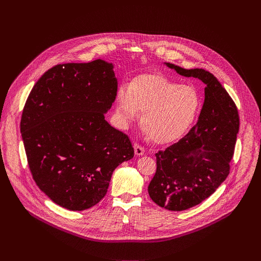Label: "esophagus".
I'll use <instances>...</instances> for the list:
<instances>
[{
    "label": "esophagus",
    "mask_w": 261,
    "mask_h": 261,
    "mask_svg": "<svg viewBox=\"0 0 261 261\" xmlns=\"http://www.w3.org/2000/svg\"><path fill=\"white\" fill-rule=\"evenodd\" d=\"M144 147L143 146H141L140 144H138V143H135L134 144V152H135V154L137 155V156H141V155H143L144 154Z\"/></svg>",
    "instance_id": "obj_1"
}]
</instances>
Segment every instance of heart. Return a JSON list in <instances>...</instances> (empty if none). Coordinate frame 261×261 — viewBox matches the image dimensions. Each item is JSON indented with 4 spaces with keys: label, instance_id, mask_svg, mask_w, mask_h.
Instances as JSON below:
<instances>
[{
    "label": "heart",
    "instance_id": "b5f03b06",
    "mask_svg": "<svg viewBox=\"0 0 261 261\" xmlns=\"http://www.w3.org/2000/svg\"><path fill=\"white\" fill-rule=\"evenodd\" d=\"M201 107L193 87L172 82L162 74H142L118 93V115L124 122L144 113L141 125L153 142L167 144L181 138Z\"/></svg>",
    "mask_w": 261,
    "mask_h": 261
}]
</instances>
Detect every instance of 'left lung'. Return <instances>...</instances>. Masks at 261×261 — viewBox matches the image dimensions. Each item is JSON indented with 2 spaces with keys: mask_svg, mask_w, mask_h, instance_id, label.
Masks as SVG:
<instances>
[{
  "mask_svg": "<svg viewBox=\"0 0 261 261\" xmlns=\"http://www.w3.org/2000/svg\"><path fill=\"white\" fill-rule=\"evenodd\" d=\"M166 65L205 84L197 123L181 139L156 154L157 170L147 188L159 206L179 212L210 197L229 174L240 118L232 98L212 73Z\"/></svg>",
  "mask_w": 261,
  "mask_h": 261,
  "instance_id": "1",
  "label": "left lung"
}]
</instances>
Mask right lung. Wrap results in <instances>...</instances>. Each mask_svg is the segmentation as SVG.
Returning a JSON list of instances; mask_svg holds the SVG:
<instances>
[{
	"label": "right lung",
	"mask_w": 261,
	"mask_h": 261,
	"mask_svg": "<svg viewBox=\"0 0 261 261\" xmlns=\"http://www.w3.org/2000/svg\"><path fill=\"white\" fill-rule=\"evenodd\" d=\"M113 68L102 60L57 65L35 84L22 110L20 132L32 176L70 211L97 204L114 170L134 156L128 135L105 121L118 92Z\"/></svg>",
	"instance_id": "add662e5"
}]
</instances>
